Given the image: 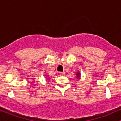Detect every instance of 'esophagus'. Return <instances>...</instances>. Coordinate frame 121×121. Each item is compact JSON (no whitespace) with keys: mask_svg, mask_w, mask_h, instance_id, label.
Segmentation results:
<instances>
[{"mask_svg":"<svg viewBox=\"0 0 121 121\" xmlns=\"http://www.w3.org/2000/svg\"><path fill=\"white\" fill-rule=\"evenodd\" d=\"M59 75H60V76H62V77H63V76L65 75V73H64V72H59Z\"/></svg>","mask_w":121,"mask_h":121,"instance_id":"1","label":"esophagus"}]
</instances>
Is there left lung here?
<instances>
[{"label": "left lung", "instance_id": "obj_1", "mask_svg": "<svg viewBox=\"0 0 121 121\" xmlns=\"http://www.w3.org/2000/svg\"><path fill=\"white\" fill-rule=\"evenodd\" d=\"M80 78H81V73H80L79 72H77V79H81Z\"/></svg>", "mask_w": 121, "mask_h": 121}]
</instances>
